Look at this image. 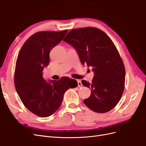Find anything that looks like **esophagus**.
I'll use <instances>...</instances> for the list:
<instances>
[{
	"label": "esophagus",
	"instance_id": "1",
	"mask_svg": "<svg viewBox=\"0 0 146 146\" xmlns=\"http://www.w3.org/2000/svg\"><path fill=\"white\" fill-rule=\"evenodd\" d=\"M77 83H78V87L82 86V83L81 81L80 80H77Z\"/></svg>",
	"mask_w": 146,
	"mask_h": 146
}]
</instances>
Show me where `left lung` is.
Masks as SVG:
<instances>
[{
  "instance_id": "left-lung-1",
  "label": "left lung",
  "mask_w": 146,
  "mask_h": 146,
  "mask_svg": "<svg viewBox=\"0 0 146 146\" xmlns=\"http://www.w3.org/2000/svg\"><path fill=\"white\" fill-rule=\"evenodd\" d=\"M63 41L76 50L81 63L91 66L94 72L92 83L82 81L91 91L84 104L99 113L115 107L124 90L125 70L111 39L99 29L85 27L70 30Z\"/></svg>"
}]
</instances>
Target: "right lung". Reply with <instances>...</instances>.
Listing matches in <instances>:
<instances>
[{
  "mask_svg": "<svg viewBox=\"0 0 146 146\" xmlns=\"http://www.w3.org/2000/svg\"><path fill=\"white\" fill-rule=\"evenodd\" d=\"M67 32L65 30L35 33L25 42L17 56L16 90L25 107L38 116H51L60 107L64 92L77 86V81L68 77L48 82L42 77V70L49 63L50 52Z\"/></svg>",
  "mask_w": 146,
  "mask_h": 146,
  "instance_id": "obj_1",
  "label": "right lung"
}]
</instances>
